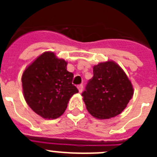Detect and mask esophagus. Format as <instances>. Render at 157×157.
Here are the masks:
<instances>
[{
  "instance_id": "obj_1",
  "label": "esophagus",
  "mask_w": 157,
  "mask_h": 157,
  "mask_svg": "<svg viewBox=\"0 0 157 157\" xmlns=\"http://www.w3.org/2000/svg\"><path fill=\"white\" fill-rule=\"evenodd\" d=\"M78 90V91H79V93H82V90H83V85H78L77 86Z\"/></svg>"
}]
</instances>
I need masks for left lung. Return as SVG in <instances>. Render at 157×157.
I'll return each mask as SVG.
<instances>
[{
  "label": "left lung",
  "instance_id": "8db88e82",
  "mask_svg": "<svg viewBox=\"0 0 157 157\" xmlns=\"http://www.w3.org/2000/svg\"><path fill=\"white\" fill-rule=\"evenodd\" d=\"M134 94L125 72L113 61L94 67V77L89 80L82 96L86 109L94 117L110 119L120 115Z\"/></svg>",
  "mask_w": 157,
  "mask_h": 157
}]
</instances>
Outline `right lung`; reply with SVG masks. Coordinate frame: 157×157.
<instances>
[{"label": "right lung", "instance_id": "add662e5", "mask_svg": "<svg viewBox=\"0 0 157 157\" xmlns=\"http://www.w3.org/2000/svg\"><path fill=\"white\" fill-rule=\"evenodd\" d=\"M67 62L46 52L23 72L24 98L30 109L45 119H56L66 110L68 101L78 92L72 84L74 75L67 71Z\"/></svg>", "mask_w": 157, "mask_h": 157}]
</instances>
